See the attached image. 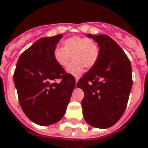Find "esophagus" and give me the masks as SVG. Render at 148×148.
<instances>
[{
  "label": "esophagus",
  "instance_id": "1",
  "mask_svg": "<svg viewBox=\"0 0 148 148\" xmlns=\"http://www.w3.org/2000/svg\"><path fill=\"white\" fill-rule=\"evenodd\" d=\"M79 78H78V77H75V85H76V84H77L78 82H79Z\"/></svg>",
  "mask_w": 148,
  "mask_h": 148
}]
</instances>
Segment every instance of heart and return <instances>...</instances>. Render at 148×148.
Wrapping results in <instances>:
<instances>
[{
  "label": "heart",
  "instance_id": "heart-1",
  "mask_svg": "<svg viewBox=\"0 0 148 148\" xmlns=\"http://www.w3.org/2000/svg\"><path fill=\"white\" fill-rule=\"evenodd\" d=\"M63 47H57L53 49V59L59 66L66 67L69 73L79 76L83 73L85 67H94L99 57V48L96 42L82 36H73L62 42Z\"/></svg>",
  "mask_w": 148,
  "mask_h": 148
}]
</instances>
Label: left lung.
<instances>
[{
	"label": "left lung",
	"mask_w": 148,
	"mask_h": 148,
	"mask_svg": "<svg viewBox=\"0 0 148 148\" xmlns=\"http://www.w3.org/2000/svg\"><path fill=\"white\" fill-rule=\"evenodd\" d=\"M96 42L99 57L78 82L84 92L82 113L88 125L98 128L114 125L127 107L132 86V65L115 41L106 34L86 35Z\"/></svg>",
	"instance_id": "obj_1"
}]
</instances>
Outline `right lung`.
I'll return each instance as SVG.
<instances>
[{
    "instance_id": "1",
    "label": "right lung",
    "mask_w": 148,
    "mask_h": 148,
    "mask_svg": "<svg viewBox=\"0 0 148 148\" xmlns=\"http://www.w3.org/2000/svg\"><path fill=\"white\" fill-rule=\"evenodd\" d=\"M62 36L36 40L19 57L14 74L21 108L30 121L42 126L62 119L75 86V78L53 59V49Z\"/></svg>"
}]
</instances>
